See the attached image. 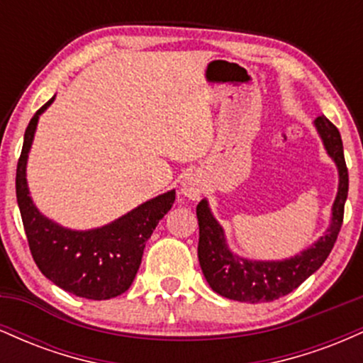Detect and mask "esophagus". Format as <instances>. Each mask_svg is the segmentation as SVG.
I'll return each mask as SVG.
<instances>
[{
  "instance_id": "obj_1",
  "label": "esophagus",
  "mask_w": 363,
  "mask_h": 363,
  "mask_svg": "<svg viewBox=\"0 0 363 363\" xmlns=\"http://www.w3.org/2000/svg\"><path fill=\"white\" fill-rule=\"evenodd\" d=\"M181 193L189 199H198L203 193V182L198 174L189 172L182 177L181 182Z\"/></svg>"
}]
</instances>
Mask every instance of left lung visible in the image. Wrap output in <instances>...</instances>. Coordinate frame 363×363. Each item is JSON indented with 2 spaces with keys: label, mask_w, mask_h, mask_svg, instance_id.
<instances>
[{
  "label": "left lung",
  "mask_w": 363,
  "mask_h": 363,
  "mask_svg": "<svg viewBox=\"0 0 363 363\" xmlns=\"http://www.w3.org/2000/svg\"><path fill=\"white\" fill-rule=\"evenodd\" d=\"M328 155L338 167V193L333 203L331 223L319 240L297 256L283 261H251L235 256L228 249L222 225L215 220L206 199L196 206L199 223L198 257L208 285L225 298L239 302H272L290 294L315 273L326 261L338 239L348 196V169L345 164L343 141L338 128L326 116L314 121Z\"/></svg>",
  "instance_id": "1"
}]
</instances>
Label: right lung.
Here are the masks:
<instances>
[{"instance_id":"add662e5","label":"right lung","mask_w":363,"mask_h":363,"mask_svg":"<svg viewBox=\"0 0 363 363\" xmlns=\"http://www.w3.org/2000/svg\"><path fill=\"white\" fill-rule=\"evenodd\" d=\"M52 101L54 97L28 123L16 165V201L28 247L37 268L54 285L77 297L107 301L131 286L141 264L145 244L172 208L176 191L157 196L114 222L91 230H72L44 216L28 194L27 158L39 116Z\"/></svg>"}]
</instances>
